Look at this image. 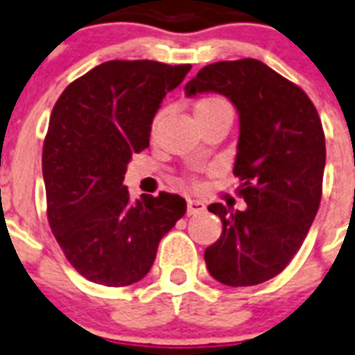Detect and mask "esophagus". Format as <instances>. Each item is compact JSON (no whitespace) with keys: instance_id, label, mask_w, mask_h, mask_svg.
Listing matches in <instances>:
<instances>
[{"instance_id":"obj_1","label":"esophagus","mask_w":355,"mask_h":355,"mask_svg":"<svg viewBox=\"0 0 355 355\" xmlns=\"http://www.w3.org/2000/svg\"><path fill=\"white\" fill-rule=\"evenodd\" d=\"M206 209L202 200H197V198H187V215H197V213H202Z\"/></svg>"}]
</instances>
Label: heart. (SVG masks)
I'll list each match as a JSON object with an SVG mask.
<instances>
[{
    "label": "heart",
    "mask_w": 355,
    "mask_h": 355,
    "mask_svg": "<svg viewBox=\"0 0 355 355\" xmlns=\"http://www.w3.org/2000/svg\"><path fill=\"white\" fill-rule=\"evenodd\" d=\"M211 105H227L226 100L223 98H204L200 102L197 103V107L195 109H200V107H211Z\"/></svg>",
    "instance_id": "b5f03b06"
}]
</instances>
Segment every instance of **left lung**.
Segmentation results:
<instances>
[{
    "label": "left lung",
    "mask_w": 355,
    "mask_h": 355,
    "mask_svg": "<svg viewBox=\"0 0 355 355\" xmlns=\"http://www.w3.org/2000/svg\"><path fill=\"white\" fill-rule=\"evenodd\" d=\"M207 91L230 98L241 116L233 175L248 207L207 206L223 233L204 261L218 282L255 286L288 266L318 215L324 131L308 94L253 58L206 65L186 85L187 96Z\"/></svg>",
    "instance_id": "obj_1"
}]
</instances>
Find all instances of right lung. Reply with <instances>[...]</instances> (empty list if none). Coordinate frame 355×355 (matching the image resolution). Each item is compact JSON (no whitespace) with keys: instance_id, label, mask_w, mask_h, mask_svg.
Listing matches in <instances>:
<instances>
[{"instance_id":"add662e5","label":"right lung","mask_w":355,"mask_h":355,"mask_svg":"<svg viewBox=\"0 0 355 355\" xmlns=\"http://www.w3.org/2000/svg\"><path fill=\"white\" fill-rule=\"evenodd\" d=\"M189 69L112 60L69 83L54 103L42 155L49 226L91 282L118 288L146 277L160 239L186 213L175 193L135 202L123 175L132 153L149 146L162 98Z\"/></svg>"}]
</instances>
